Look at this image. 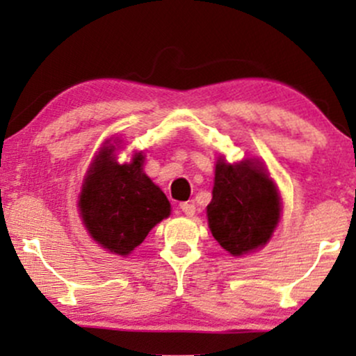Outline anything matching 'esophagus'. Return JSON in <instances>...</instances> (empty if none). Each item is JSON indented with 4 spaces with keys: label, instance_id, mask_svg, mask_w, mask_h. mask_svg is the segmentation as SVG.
<instances>
[{
    "label": "esophagus",
    "instance_id": "obj_1",
    "mask_svg": "<svg viewBox=\"0 0 356 356\" xmlns=\"http://www.w3.org/2000/svg\"><path fill=\"white\" fill-rule=\"evenodd\" d=\"M181 211L186 216H194L195 214V206L192 202H182L181 204Z\"/></svg>",
    "mask_w": 356,
    "mask_h": 356
}]
</instances>
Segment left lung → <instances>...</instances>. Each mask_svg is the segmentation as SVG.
I'll use <instances>...</instances> for the list:
<instances>
[{
  "label": "left lung",
  "instance_id": "1",
  "mask_svg": "<svg viewBox=\"0 0 356 356\" xmlns=\"http://www.w3.org/2000/svg\"><path fill=\"white\" fill-rule=\"evenodd\" d=\"M281 202L275 182L257 161L216 164L207 220L212 236L232 256L263 248L280 222Z\"/></svg>",
  "mask_w": 356,
  "mask_h": 356
}]
</instances>
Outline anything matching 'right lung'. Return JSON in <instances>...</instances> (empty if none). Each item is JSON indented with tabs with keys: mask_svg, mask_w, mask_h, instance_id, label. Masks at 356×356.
<instances>
[{
	"mask_svg": "<svg viewBox=\"0 0 356 356\" xmlns=\"http://www.w3.org/2000/svg\"><path fill=\"white\" fill-rule=\"evenodd\" d=\"M115 145L102 147L81 186L79 211L102 248L129 256L150 229L169 218L170 202L142 170L144 154L137 152L129 164H118Z\"/></svg>",
	"mask_w": 356,
	"mask_h": 356,
	"instance_id": "add662e5",
	"label": "right lung"
}]
</instances>
